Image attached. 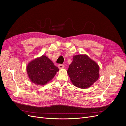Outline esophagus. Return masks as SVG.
Wrapping results in <instances>:
<instances>
[{
	"mask_svg": "<svg viewBox=\"0 0 126 126\" xmlns=\"http://www.w3.org/2000/svg\"><path fill=\"white\" fill-rule=\"evenodd\" d=\"M58 67H59V69H63L64 68V65L63 64H59V65H58Z\"/></svg>",
	"mask_w": 126,
	"mask_h": 126,
	"instance_id": "esophagus-1",
	"label": "esophagus"
}]
</instances>
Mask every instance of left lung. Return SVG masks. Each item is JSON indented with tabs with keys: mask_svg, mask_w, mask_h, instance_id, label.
Wrapping results in <instances>:
<instances>
[{
	"mask_svg": "<svg viewBox=\"0 0 126 126\" xmlns=\"http://www.w3.org/2000/svg\"><path fill=\"white\" fill-rule=\"evenodd\" d=\"M99 66L86 55L73 57L67 72L71 81L80 88H87L99 78Z\"/></svg>",
	"mask_w": 126,
	"mask_h": 126,
	"instance_id": "left-lung-1",
	"label": "left lung"
}]
</instances>
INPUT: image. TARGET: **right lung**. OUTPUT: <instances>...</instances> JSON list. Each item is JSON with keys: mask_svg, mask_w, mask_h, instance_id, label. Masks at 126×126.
I'll use <instances>...</instances> for the list:
<instances>
[{"mask_svg": "<svg viewBox=\"0 0 126 126\" xmlns=\"http://www.w3.org/2000/svg\"><path fill=\"white\" fill-rule=\"evenodd\" d=\"M27 71L32 82L44 85L54 78L59 69L47 57L43 55L29 63Z\"/></svg>", "mask_w": 126, "mask_h": 126, "instance_id": "1", "label": "right lung"}]
</instances>
